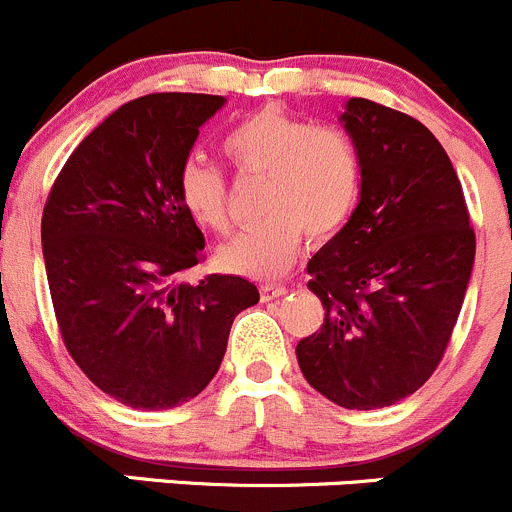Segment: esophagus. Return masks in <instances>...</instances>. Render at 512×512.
<instances>
[{
    "label": "esophagus",
    "instance_id": "34e87169",
    "mask_svg": "<svg viewBox=\"0 0 512 512\" xmlns=\"http://www.w3.org/2000/svg\"><path fill=\"white\" fill-rule=\"evenodd\" d=\"M288 288L283 283H263L261 286V298L263 301H273V298H281L286 296Z\"/></svg>",
    "mask_w": 512,
    "mask_h": 512
}]
</instances>
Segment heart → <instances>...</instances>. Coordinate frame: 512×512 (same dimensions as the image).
<instances>
[{
	"label": "heart",
	"instance_id": "heart-1",
	"mask_svg": "<svg viewBox=\"0 0 512 512\" xmlns=\"http://www.w3.org/2000/svg\"><path fill=\"white\" fill-rule=\"evenodd\" d=\"M224 151L241 176H266L261 214L216 254L221 268L241 276H278L301 251L303 236L328 241L356 211L363 159L341 129L316 126L268 106L226 134ZM179 199L204 229H229V181L221 169L189 159L179 171Z\"/></svg>",
	"mask_w": 512,
	"mask_h": 512
}]
</instances>
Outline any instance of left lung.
<instances>
[{
  "label": "left lung",
  "instance_id": "1",
  "mask_svg": "<svg viewBox=\"0 0 512 512\" xmlns=\"http://www.w3.org/2000/svg\"><path fill=\"white\" fill-rule=\"evenodd\" d=\"M341 121L361 151V201L308 261L326 318L296 358L328 401L373 411L416 393L438 368L475 234L458 174L421 121L371 99L348 101Z\"/></svg>",
  "mask_w": 512,
  "mask_h": 512
}]
</instances>
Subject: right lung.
Returning <instances> with one entry per match:
<instances>
[{
    "mask_svg": "<svg viewBox=\"0 0 512 512\" xmlns=\"http://www.w3.org/2000/svg\"><path fill=\"white\" fill-rule=\"evenodd\" d=\"M224 101L164 91L119 106L72 151L44 204V266L64 346L96 388L136 411L199 396L234 318L258 303L241 276L179 281L204 258L179 171Z\"/></svg>",
    "mask_w": 512,
    "mask_h": 512,
    "instance_id": "1",
    "label": "right lung"
}]
</instances>
